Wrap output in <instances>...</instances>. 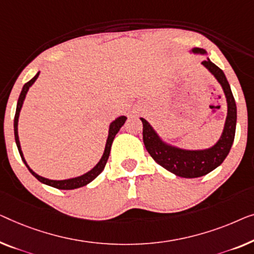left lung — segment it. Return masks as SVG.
Here are the masks:
<instances>
[{"label":"left lung","mask_w":254,"mask_h":254,"mask_svg":"<svg viewBox=\"0 0 254 254\" xmlns=\"http://www.w3.org/2000/svg\"><path fill=\"white\" fill-rule=\"evenodd\" d=\"M188 53L206 57V61L201 62V65L214 76V79L221 86L223 94H225L227 102V117L225 125H223L222 133L218 141L206 149H183L165 141L148 120L144 118L139 119L143 124L144 146L146 151L150 153V156L156 160V163L176 176L194 179L208 174L209 172L219 167L226 159L235 138L237 109L225 73L214 63H212L211 60L207 57L206 51L200 49V48H192Z\"/></svg>","instance_id":"obj_1"}]
</instances>
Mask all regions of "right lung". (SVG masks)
I'll use <instances>...</instances> for the list:
<instances>
[{
    "mask_svg": "<svg viewBox=\"0 0 254 254\" xmlns=\"http://www.w3.org/2000/svg\"><path fill=\"white\" fill-rule=\"evenodd\" d=\"M40 72H38L35 74V76L33 79L29 80L27 83L24 84L23 89H21V93L19 95V98H18L17 102V109H16V115H14V120H13V129H14V139H16V144L18 148V151H19V154L23 159L24 164L26 165V167L28 168V171L31 172V174L39 180L40 182L43 183V185L50 186L53 188L56 189H61V190H72V189H78L81 188V187L87 186L88 183H90L93 180L97 178L98 175L101 174L102 171L104 170L106 163H108L109 156H110V151H111V146H112V142L115 139L116 135L118 134V131L120 130V128L124 126L125 121L127 120V117L125 116H120L118 118H116L115 120L110 124L109 126V133H108V138H106V143H105V148H104V152H103L101 159L98 163L95 165V166L91 168L90 171H88L87 173H84L82 175L75 176V178H69V179H64V180H51V179H47L43 178V176L36 174V173L32 170L31 167L28 166L26 159H25L24 153L21 151V146H20V141H19V136H18V121H19V115L21 111V108H23L24 101L26 98V95L28 93L29 88L33 86V83L36 81V79L39 78Z\"/></svg>",
    "mask_w": 254,
    "mask_h": 254,
    "instance_id": "1",
    "label": "right lung"
}]
</instances>
